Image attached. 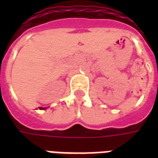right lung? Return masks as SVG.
<instances>
[{
    "label": "right lung",
    "mask_w": 158,
    "mask_h": 158,
    "mask_svg": "<svg viewBox=\"0 0 158 158\" xmlns=\"http://www.w3.org/2000/svg\"><path fill=\"white\" fill-rule=\"evenodd\" d=\"M48 107H39V109L40 110H45V109H47Z\"/></svg>",
    "instance_id": "1"
}]
</instances>
